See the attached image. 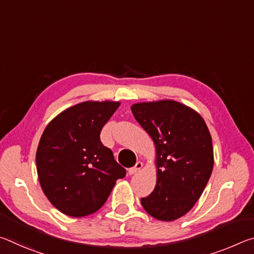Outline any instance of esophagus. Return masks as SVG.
<instances>
[{
	"label": "esophagus",
	"mask_w": 254,
	"mask_h": 254,
	"mask_svg": "<svg viewBox=\"0 0 254 254\" xmlns=\"http://www.w3.org/2000/svg\"><path fill=\"white\" fill-rule=\"evenodd\" d=\"M142 162L141 161H137L136 163H135V166L134 167H132V168H130L127 170V173H128V175H134L135 173H137V171H139L141 168H142Z\"/></svg>",
	"instance_id": "esophagus-1"
}]
</instances>
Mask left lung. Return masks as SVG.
<instances>
[{"label": "left lung", "mask_w": 254, "mask_h": 254, "mask_svg": "<svg viewBox=\"0 0 254 254\" xmlns=\"http://www.w3.org/2000/svg\"><path fill=\"white\" fill-rule=\"evenodd\" d=\"M131 110L157 150V185L141 204L157 220H177L192 208L212 175L207 126L198 113L175 101L139 103Z\"/></svg>", "instance_id": "1"}]
</instances>
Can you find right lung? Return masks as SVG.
<instances>
[{
	"label": "right lung",
	"instance_id": "right-lung-1",
	"mask_svg": "<svg viewBox=\"0 0 254 254\" xmlns=\"http://www.w3.org/2000/svg\"><path fill=\"white\" fill-rule=\"evenodd\" d=\"M118 102H84L57 115L41 135L36 162L42 190L60 212L83 217L100 209L127 170L100 139Z\"/></svg>",
	"mask_w": 254,
	"mask_h": 254
}]
</instances>
